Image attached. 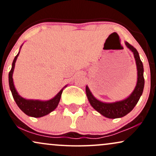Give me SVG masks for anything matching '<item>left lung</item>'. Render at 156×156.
<instances>
[{"instance_id": "obj_1", "label": "left lung", "mask_w": 156, "mask_h": 156, "mask_svg": "<svg viewBox=\"0 0 156 156\" xmlns=\"http://www.w3.org/2000/svg\"><path fill=\"white\" fill-rule=\"evenodd\" d=\"M125 43L127 48H129L130 51L133 52L137 67L138 77L136 86L130 95L122 101L114 102V103H103L96 99L90 92L89 87L87 86L86 87V93H87V98L91 105L102 115L110 119L122 117L131 112L135 105L137 104L144 89V74H143L144 67H143V64L140 59L139 53L136 49L128 42H125Z\"/></svg>"}]
</instances>
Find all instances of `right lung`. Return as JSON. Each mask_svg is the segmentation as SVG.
<instances>
[{
    "instance_id": "obj_1",
    "label": "right lung",
    "mask_w": 156,
    "mask_h": 156,
    "mask_svg": "<svg viewBox=\"0 0 156 156\" xmlns=\"http://www.w3.org/2000/svg\"><path fill=\"white\" fill-rule=\"evenodd\" d=\"M22 46H21L20 48H22ZM20 51L17 53V55L15 57V58H14L13 62H12V69H11L9 73V83L10 90L12 92V96H13L15 103H17L19 108L26 115L33 117H42L43 116H45L47 114H50L51 112H53V110H55L56 108V107L58 106V103L60 101L61 96H62L63 89L66 87H64L63 89H61L60 92L54 98L49 100V101H39V100H28L22 98L17 93V90H16L15 85H14L13 78H12V75H13L14 69H15V62L19 55Z\"/></svg>"
}]
</instances>
